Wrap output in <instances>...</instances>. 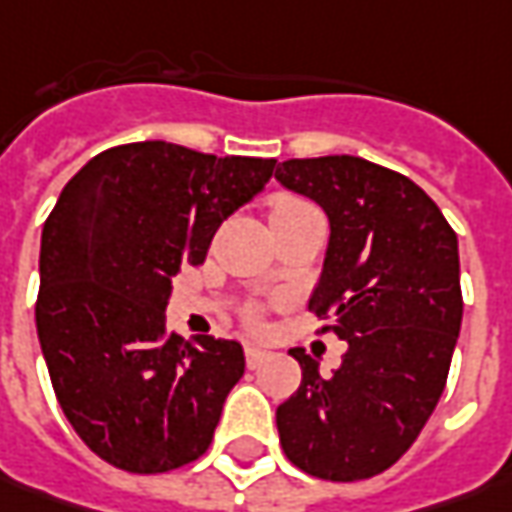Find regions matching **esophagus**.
I'll return each mask as SVG.
<instances>
[{"mask_svg":"<svg viewBox=\"0 0 512 512\" xmlns=\"http://www.w3.org/2000/svg\"><path fill=\"white\" fill-rule=\"evenodd\" d=\"M243 357H246V365H249V368H260L263 362L269 360V351H263V348H257V345H246Z\"/></svg>","mask_w":512,"mask_h":512,"instance_id":"1","label":"esophagus"}]
</instances>
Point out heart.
Wrapping results in <instances>:
<instances>
[{"instance_id": "b5f03b06", "label": "heart", "mask_w": 512, "mask_h": 512, "mask_svg": "<svg viewBox=\"0 0 512 512\" xmlns=\"http://www.w3.org/2000/svg\"><path fill=\"white\" fill-rule=\"evenodd\" d=\"M311 209L314 206L303 198H297V195H277L272 201V218H289V215H300V212H311ZM243 320L249 328H257L260 326V311L249 309Z\"/></svg>"}]
</instances>
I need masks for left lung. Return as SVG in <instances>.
Listing matches in <instances>:
<instances>
[{"instance_id": "obj_1", "label": "left lung", "mask_w": 512, "mask_h": 512, "mask_svg": "<svg viewBox=\"0 0 512 512\" xmlns=\"http://www.w3.org/2000/svg\"><path fill=\"white\" fill-rule=\"evenodd\" d=\"M274 178L328 215L309 311L348 343L328 377L291 348L303 379L277 408L280 445L317 479H371L414 445L445 391L465 306L456 232L411 178L357 155L289 158Z\"/></svg>"}]
</instances>
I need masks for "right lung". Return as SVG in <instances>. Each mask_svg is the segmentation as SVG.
Wrapping results in <instances>:
<instances>
[{
  "instance_id": "right-lung-1",
  "label": "right lung",
  "mask_w": 512,
  "mask_h": 512,
  "mask_svg": "<svg viewBox=\"0 0 512 512\" xmlns=\"http://www.w3.org/2000/svg\"><path fill=\"white\" fill-rule=\"evenodd\" d=\"M274 158L209 155L169 141L98 152L42 229L36 331L56 399L81 442L127 473H167L212 445L243 348L167 337L172 277L201 266Z\"/></svg>"
}]
</instances>
